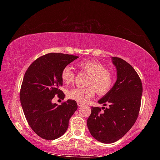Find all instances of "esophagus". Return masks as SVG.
<instances>
[{"instance_id":"esophagus-1","label":"esophagus","mask_w":160,"mask_h":160,"mask_svg":"<svg viewBox=\"0 0 160 160\" xmlns=\"http://www.w3.org/2000/svg\"><path fill=\"white\" fill-rule=\"evenodd\" d=\"M77 104H78V107H82V105H83L82 103H80V102H77Z\"/></svg>"}]
</instances>
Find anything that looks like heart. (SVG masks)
<instances>
[{
	"mask_svg": "<svg viewBox=\"0 0 160 160\" xmlns=\"http://www.w3.org/2000/svg\"><path fill=\"white\" fill-rule=\"evenodd\" d=\"M78 66L84 72L89 75L87 88H74L68 91L67 96L77 102L84 103L96 92L100 96L107 94L114 84V75L106 69L102 64L95 60L81 62ZM61 78L64 83L70 84L74 80V73L69 66L64 67L61 72Z\"/></svg>",
	"mask_w": 160,
	"mask_h": 160,
	"instance_id": "b5f03b06",
	"label": "heart"
}]
</instances>
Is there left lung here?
<instances>
[{
    "instance_id": "1",
    "label": "left lung",
    "mask_w": 160,
    "mask_h": 160,
    "mask_svg": "<svg viewBox=\"0 0 160 160\" xmlns=\"http://www.w3.org/2000/svg\"><path fill=\"white\" fill-rule=\"evenodd\" d=\"M117 80L98 103L108 107H91L87 127L91 135L100 142L111 144L122 138L136 121L141 105L142 84L130 64L112 57ZM103 110L101 111V109Z\"/></svg>"
}]
</instances>
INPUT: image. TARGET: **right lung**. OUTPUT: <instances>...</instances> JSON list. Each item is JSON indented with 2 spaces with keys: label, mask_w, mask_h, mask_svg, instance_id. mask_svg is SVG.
<instances>
[{
  "label": "right lung",
  "mask_w": 160,
  "mask_h": 160,
  "mask_svg": "<svg viewBox=\"0 0 160 160\" xmlns=\"http://www.w3.org/2000/svg\"><path fill=\"white\" fill-rule=\"evenodd\" d=\"M78 56L49 53L33 62L23 78L20 91L22 108L30 127L45 140H53L66 132L69 121L77 110L76 102L68 100L61 105L53 104L57 96L64 99L59 87L62 85L61 72Z\"/></svg>",
  "instance_id": "add662e5"
}]
</instances>
